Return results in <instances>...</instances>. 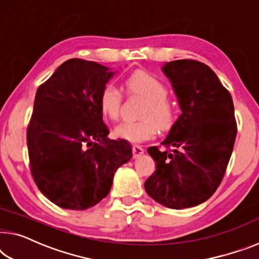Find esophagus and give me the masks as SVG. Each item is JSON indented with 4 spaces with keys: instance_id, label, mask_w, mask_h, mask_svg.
Returning <instances> with one entry per match:
<instances>
[{
    "instance_id": "esophagus-1",
    "label": "esophagus",
    "mask_w": 259,
    "mask_h": 259,
    "mask_svg": "<svg viewBox=\"0 0 259 259\" xmlns=\"http://www.w3.org/2000/svg\"><path fill=\"white\" fill-rule=\"evenodd\" d=\"M133 154H134V158H137L138 156L144 154V149L141 147V145H133Z\"/></svg>"
}]
</instances>
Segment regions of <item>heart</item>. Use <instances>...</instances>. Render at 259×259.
<instances>
[{"instance_id": "1", "label": "heart", "mask_w": 259, "mask_h": 259, "mask_svg": "<svg viewBox=\"0 0 259 259\" xmlns=\"http://www.w3.org/2000/svg\"><path fill=\"white\" fill-rule=\"evenodd\" d=\"M126 93L145 100L137 122H125L114 130L116 137L131 143H141L150 140L157 129L165 131L171 128L175 121L172 105L166 100L167 89L164 83L156 76L144 70H136L125 79ZM122 105V94L112 84L103 87L98 98V108L103 117L117 121Z\"/></svg>"}]
</instances>
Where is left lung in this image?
I'll use <instances>...</instances> for the list:
<instances>
[{"mask_svg": "<svg viewBox=\"0 0 259 259\" xmlns=\"http://www.w3.org/2000/svg\"><path fill=\"white\" fill-rule=\"evenodd\" d=\"M182 114L162 145L148 148L156 171L145 181V191L170 209L198 205L214 194L223 180L234 149L237 124L230 93L202 62L164 63Z\"/></svg>", "mask_w": 259, "mask_h": 259, "instance_id": "left-lung-1", "label": "left lung"}]
</instances>
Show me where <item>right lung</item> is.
<instances>
[{"instance_id":"1","label":"right lung","mask_w":259,"mask_h":259,"mask_svg":"<svg viewBox=\"0 0 259 259\" xmlns=\"http://www.w3.org/2000/svg\"><path fill=\"white\" fill-rule=\"evenodd\" d=\"M116 71L93 61H65L36 92L27 131L30 171L39 191L63 209L87 210L110 191L116 170L133 157L110 140L98 108Z\"/></svg>"}]
</instances>
